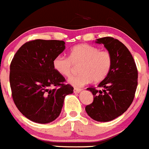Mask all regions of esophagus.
Wrapping results in <instances>:
<instances>
[{
	"instance_id": "esophagus-1",
	"label": "esophagus",
	"mask_w": 149,
	"mask_h": 149,
	"mask_svg": "<svg viewBox=\"0 0 149 149\" xmlns=\"http://www.w3.org/2000/svg\"><path fill=\"white\" fill-rule=\"evenodd\" d=\"M81 91V88H74V93H80Z\"/></svg>"
}]
</instances>
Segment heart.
<instances>
[{
  "mask_svg": "<svg viewBox=\"0 0 149 149\" xmlns=\"http://www.w3.org/2000/svg\"><path fill=\"white\" fill-rule=\"evenodd\" d=\"M74 64H80V74L69 79V83L74 87H83L93 80L100 82L110 72L113 58L107 50H100L97 47L80 44L72 47L69 57L59 55L53 60L55 70L61 75L69 77Z\"/></svg>",
  "mask_w": 149,
  "mask_h": 149,
  "instance_id": "1",
  "label": "heart"
}]
</instances>
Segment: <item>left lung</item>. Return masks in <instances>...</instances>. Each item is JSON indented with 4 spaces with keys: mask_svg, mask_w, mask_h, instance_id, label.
<instances>
[{
    "mask_svg": "<svg viewBox=\"0 0 149 149\" xmlns=\"http://www.w3.org/2000/svg\"><path fill=\"white\" fill-rule=\"evenodd\" d=\"M103 44L113 58L111 69L107 77L99 84L102 90L88 88L93 101L86 107L91 118L97 121H110L122 115L134 100L137 86V69L127 47L113 37L97 39Z\"/></svg>",
    "mask_w": 149,
    "mask_h": 149,
    "instance_id": "8db88e82",
    "label": "left lung"
}]
</instances>
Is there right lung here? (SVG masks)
<instances>
[{"mask_svg":"<svg viewBox=\"0 0 149 149\" xmlns=\"http://www.w3.org/2000/svg\"><path fill=\"white\" fill-rule=\"evenodd\" d=\"M60 40L35 39L17 51L10 64L9 82L14 102L27 118L47 124L58 118L66 95L74 88L55 70L52 62L64 50Z\"/></svg>","mask_w":149,"mask_h":149,"instance_id":"1","label":"right lung"}]
</instances>
